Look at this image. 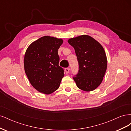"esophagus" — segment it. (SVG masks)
I'll use <instances>...</instances> for the list:
<instances>
[{
    "label": "esophagus",
    "instance_id": "34e87169",
    "mask_svg": "<svg viewBox=\"0 0 131 131\" xmlns=\"http://www.w3.org/2000/svg\"><path fill=\"white\" fill-rule=\"evenodd\" d=\"M69 70H70V69H69V68H65V72L66 73V74L69 73Z\"/></svg>",
    "mask_w": 131,
    "mask_h": 131
}]
</instances>
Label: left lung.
<instances>
[{
  "label": "left lung",
  "mask_w": 131,
  "mask_h": 131,
  "mask_svg": "<svg viewBox=\"0 0 131 131\" xmlns=\"http://www.w3.org/2000/svg\"><path fill=\"white\" fill-rule=\"evenodd\" d=\"M75 50L79 63V72L74 80L79 89L89 92L101 85L107 68V58L100 42L88 35L68 40Z\"/></svg>",
  "instance_id": "1"
}]
</instances>
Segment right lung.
Masks as SVG:
<instances>
[{"label": "right lung", "instance_id": "1", "mask_svg": "<svg viewBox=\"0 0 131 131\" xmlns=\"http://www.w3.org/2000/svg\"><path fill=\"white\" fill-rule=\"evenodd\" d=\"M63 42L62 39L44 36L31 43L26 51L25 73L39 92L49 94L59 88L64 70L58 64V50Z\"/></svg>", "mask_w": 131, "mask_h": 131}]
</instances>
